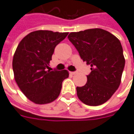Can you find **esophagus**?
Returning <instances> with one entry per match:
<instances>
[{
    "mask_svg": "<svg viewBox=\"0 0 134 134\" xmlns=\"http://www.w3.org/2000/svg\"><path fill=\"white\" fill-rule=\"evenodd\" d=\"M76 72H70V74H72V75H76Z\"/></svg>",
    "mask_w": 134,
    "mask_h": 134,
    "instance_id": "34e87169",
    "label": "esophagus"
}]
</instances>
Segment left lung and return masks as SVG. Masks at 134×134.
<instances>
[{
    "label": "left lung",
    "mask_w": 134,
    "mask_h": 134,
    "mask_svg": "<svg viewBox=\"0 0 134 134\" xmlns=\"http://www.w3.org/2000/svg\"><path fill=\"white\" fill-rule=\"evenodd\" d=\"M68 39L91 67L85 85L76 87L79 99L90 106L104 104L121 83L125 60L119 40L99 28L70 32Z\"/></svg>",
    "instance_id": "1"
}]
</instances>
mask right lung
Instances as JSON below:
<instances>
[{
	"mask_svg": "<svg viewBox=\"0 0 134 134\" xmlns=\"http://www.w3.org/2000/svg\"><path fill=\"white\" fill-rule=\"evenodd\" d=\"M68 32L37 30L29 33L17 47L12 60L14 78L22 93L38 104H48L57 99L66 70L51 71L49 67L54 49Z\"/></svg>",
	"mask_w": 134,
	"mask_h": 134,
	"instance_id": "1",
	"label": "right lung"
}]
</instances>
